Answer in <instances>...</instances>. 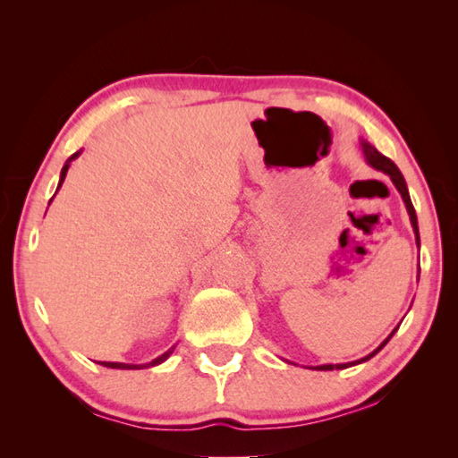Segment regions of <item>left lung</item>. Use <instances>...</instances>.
I'll use <instances>...</instances> for the list:
<instances>
[{"label": "left lung", "mask_w": 458, "mask_h": 458, "mask_svg": "<svg viewBox=\"0 0 458 458\" xmlns=\"http://www.w3.org/2000/svg\"><path fill=\"white\" fill-rule=\"evenodd\" d=\"M362 149H364V155H366V159H368V163L372 165L374 169H377V171H384L386 174H390L392 177V181H394V184H395V189L400 191V194H402V199H403V202H405V207H407V212H410V218H411V226H413V230H415V240H417V244H420V228H417V216H415V208H413V204H411V199H410V192H407V184H405V179H403V174L400 173V169L395 167V163L392 161V159H387L386 155H382L379 153L374 145H369V143H366V141H362ZM397 330V328H395ZM394 330V333H395ZM394 333L387 336L382 344H379L372 354H368L366 358H362V360H356V362H350V364H325V366H318L317 369H344V368H348V366H352V364H360V362H366V360H369L372 358L374 354H377L379 350H382L386 344H387V340H390L392 336H394Z\"/></svg>", "instance_id": "left-lung-1"}]
</instances>
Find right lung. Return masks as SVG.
Returning <instances> with one entry per match:
<instances>
[{"label":"right lung","instance_id":"1","mask_svg":"<svg viewBox=\"0 0 458 458\" xmlns=\"http://www.w3.org/2000/svg\"><path fill=\"white\" fill-rule=\"evenodd\" d=\"M74 157H79V153H74L71 159L66 161V165L63 167V171H61V182H58V189H61V184L64 182V177H66V171H68V163H71ZM56 189V191H58ZM53 200V199H51ZM173 352V348L171 350H167V352L165 354H161L159 358H155L153 362H149V364H143V366H138V364H118V362H98V364H102V366H108V368H120V369H135V368H149V366H155V364H161L163 360H167L169 358V354Z\"/></svg>","mask_w":458,"mask_h":458}]
</instances>
